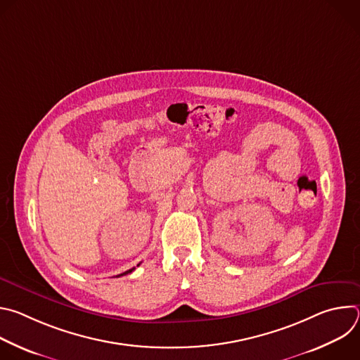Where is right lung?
<instances>
[{"instance_id":"1","label":"right lung","mask_w":360,"mask_h":360,"mask_svg":"<svg viewBox=\"0 0 360 360\" xmlns=\"http://www.w3.org/2000/svg\"><path fill=\"white\" fill-rule=\"evenodd\" d=\"M138 266H139V265H138ZM134 269H135V268H132V269H129V271H127V272H124V274H121V275H118V276H122V275H127V274H131V272H132V271H134Z\"/></svg>"}]
</instances>
